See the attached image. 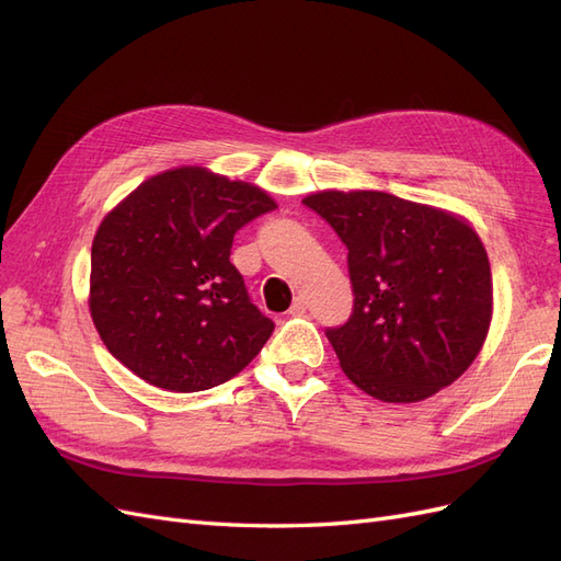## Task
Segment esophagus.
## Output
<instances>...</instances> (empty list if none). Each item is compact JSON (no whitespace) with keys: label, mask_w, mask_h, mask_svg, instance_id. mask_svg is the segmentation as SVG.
I'll return each instance as SVG.
<instances>
[{"label":"esophagus","mask_w":561,"mask_h":561,"mask_svg":"<svg viewBox=\"0 0 561 561\" xmlns=\"http://www.w3.org/2000/svg\"><path fill=\"white\" fill-rule=\"evenodd\" d=\"M304 313H307V299L297 297L290 307V316H304Z\"/></svg>","instance_id":"obj_1"}]
</instances>
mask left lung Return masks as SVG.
I'll list each match as a JSON object with an SVG mask.
<instances>
[{
    "mask_svg": "<svg viewBox=\"0 0 561 561\" xmlns=\"http://www.w3.org/2000/svg\"><path fill=\"white\" fill-rule=\"evenodd\" d=\"M348 250L353 313L325 334L344 375L383 402H419L478 358L491 322L486 250L463 219L383 192L304 198Z\"/></svg>",
    "mask_w": 561,
    "mask_h": 561,
    "instance_id": "left-lung-1",
    "label": "left lung"
}]
</instances>
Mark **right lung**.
<instances>
[{"mask_svg":"<svg viewBox=\"0 0 561 561\" xmlns=\"http://www.w3.org/2000/svg\"><path fill=\"white\" fill-rule=\"evenodd\" d=\"M276 210L260 186L206 168L149 178L103 219L91 250V316L118 363L151 386L196 393L262 351L274 320L229 257L233 233Z\"/></svg>","mask_w":561,"mask_h":561,"instance_id":"right-lung-1","label":"right lung"}]
</instances>
